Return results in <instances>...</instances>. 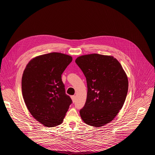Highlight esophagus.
Returning <instances> with one entry per match:
<instances>
[{
    "label": "esophagus",
    "instance_id": "1",
    "mask_svg": "<svg viewBox=\"0 0 155 155\" xmlns=\"http://www.w3.org/2000/svg\"><path fill=\"white\" fill-rule=\"evenodd\" d=\"M71 100H72V101H73V103H75V100H76V97L74 96V95H73V96H71Z\"/></svg>",
    "mask_w": 155,
    "mask_h": 155
}]
</instances>
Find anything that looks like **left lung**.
Returning <instances> with one entry per match:
<instances>
[{
    "label": "left lung",
    "mask_w": 155,
    "mask_h": 155,
    "mask_svg": "<svg viewBox=\"0 0 155 155\" xmlns=\"http://www.w3.org/2000/svg\"><path fill=\"white\" fill-rule=\"evenodd\" d=\"M75 62L83 71L88 87L81 117L90 126L105 125L123 107L128 90L127 76L112 56L92 54L78 57Z\"/></svg>",
    "instance_id": "left-lung-1"
}]
</instances>
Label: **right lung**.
I'll list each match as a JSON object with an SVG mask.
<instances>
[{"mask_svg": "<svg viewBox=\"0 0 155 155\" xmlns=\"http://www.w3.org/2000/svg\"><path fill=\"white\" fill-rule=\"evenodd\" d=\"M71 61L70 55L52 52L33 58L24 70L21 87L25 104L33 117L45 127L61 124L72 103L61 79Z\"/></svg>", "mask_w": 155, "mask_h": 155, "instance_id": "add662e5", "label": "right lung"}]
</instances>
